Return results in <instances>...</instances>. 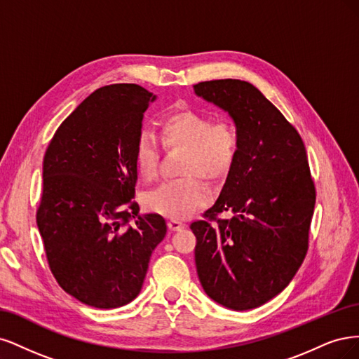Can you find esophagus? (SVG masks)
<instances>
[{
	"mask_svg": "<svg viewBox=\"0 0 359 359\" xmlns=\"http://www.w3.org/2000/svg\"><path fill=\"white\" fill-rule=\"evenodd\" d=\"M167 225H168V228L171 231H182L184 226H187V224H183L180 221H176V219H171V221L167 222Z\"/></svg>",
	"mask_w": 359,
	"mask_h": 359,
	"instance_id": "34e87169",
	"label": "esophagus"
}]
</instances>
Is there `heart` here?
I'll use <instances>...</instances> for the list:
<instances>
[{
    "mask_svg": "<svg viewBox=\"0 0 359 359\" xmlns=\"http://www.w3.org/2000/svg\"><path fill=\"white\" fill-rule=\"evenodd\" d=\"M159 140L165 149H184L180 172L187 177L161 183L158 188L146 192L143 204L149 212L171 219H183L205 204L207 182L224 179L233 168L240 146L234 123L216 121L195 110H176L161 119ZM159 147L149 133L138 134L134 158L135 165L144 180L158 176Z\"/></svg>",
    "mask_w": 359,
    "mask_h": 359,
    "instance_id": "obj_1",
    "label": "heart"
}]
</instances>
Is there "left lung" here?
Returning a JSON list of instances; mask_svg holds the SVG:
<instances>
[{
	"label": "left lung",
	"mask_w": 359,
	"mask_h": 359,
	"mask_svg": "<svg viewBox=\"0 0 359 359\" xmlns=\"http://www.w3.org/2000/svg\"><path fill=\"white\" fill-rule=\"evenodd\" d=\"M194 90L229 114L240 138L219 198L204 221L191 224L196 273L213 302L250 310L280 294L307 253L316 191L306 147L294 126L249 82L210 80ZM222 211L233 217L217 219Z\"/></svg>",
	"instance_id": "left-lung-1"
}]
</instances>
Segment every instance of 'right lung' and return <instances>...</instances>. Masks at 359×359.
<instances>
[{
	"instance_id": "obj_1",
	"label": "right lung",
	"mask_w": 359,
	"mask_h": 359,
	"mask_svg": "<svg viewBox=\"0 0 359 359\" xmlns=\"http://www.w3.org/2000/svg\"><path fill=\"white\" fill-rule=\"evenodd\" d=\"M155 100L134 83L102 86L61 123L46 150L37 210L46 257L64 291L90 307L131 303L167 234L163 216L140 215L133 201L135 142Z\"/></svg>"
}]
</instances>
